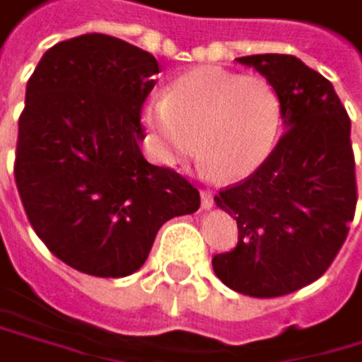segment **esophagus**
<instances>
[{"instance_id": "obj_1", "label": "esophagus", "mask_w": 362, "mask_h": 362, "mask_svg": "<svg viewBox=\"0 0 362 362\" xmlns=\"http://www.w3.org/2000/svg\"><path fill=\"white\" fill-rule=\"evenodd\" d=\"M202 206L204 208H211L213 204H215V195H213V191H208V189H202Z\"/></svg>"}]
</instances>
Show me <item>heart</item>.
<instances>
[{"instance_id": "1", "label": "heart", "mask_w": 362, "mask_h": 362, "mask_svg": "<svg viewBox=\"0 0 362 362\" xmlns=\"http://www.w3.org/2000/svg\"><path fill=\"white\" fill-rule=\"evenodd\" d=\"M145 123L167 165L187 163L199 141V154L217 177L243 180L274 151L282 102L260 76L193 69L171 82L165 100L147 104Z\"/></svg>"}]
</instances>
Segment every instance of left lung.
Instances as JSON below:
<instances>
[{
	"label": "left lung",
	"instance_id": "left-lung-1",
	"mask_svg": "<svg viewBox=\"0 0 362 362\" xmlns=\"http://www.w3.org/2000/svg\"><path fill=\"white\" fill-rule=\"evenodd\" d=\"M239 62L278 90L286 130L254 173L215 195L239 241L213 256V269L243 296L280 298L322 278L350 232L358 199L350 117L334 86L296 56Z\"/></svg>",
	"mask_w": 362,
	"mask_h": 362
}]
</instances>
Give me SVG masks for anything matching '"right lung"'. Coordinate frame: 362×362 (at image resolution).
<instances>
[{"label": "right lung", "mask_w": 362, "mask_h": 362, "mask_svg": "<svg viewBox=\"0 0 362 362\" xmlns=\"http://www.w3.org/2000/svg\"><path fill=\"white\" fill-rule=\"evenodd\" d=\"M156 74L149 52L84 34L47 49L28 80L15 182L38 239L82 274H134L160 226L199 208L185 175L141 154Z\"/></svg>", "instance_id": "right-lung-1"}]
</instances>
